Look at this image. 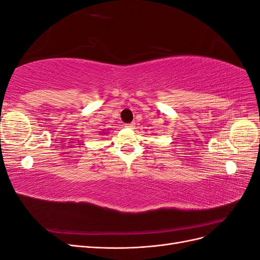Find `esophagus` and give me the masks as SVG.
<instances>
[{
	"label": "esophagus",
	"mask_w": 260,
	"mask_h": 260,
	"mask_svg": "<svg viewBox=\"0 0 260 260\" xmlns=\"http://www.w3.org/2000/svg\"><path fill=\"white\" fill-rule=\"evenodd\" d=\"M127 128H130V129H135L136 127V122H131V123H128L127 125H125Z\"/></svg>",
	"instance_id": "esophagus-1"
}]
</instances>
